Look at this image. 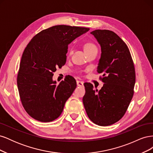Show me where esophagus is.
Masks as SVG:
<instances>
[{"mask_svg":"<svg viewBox=\"0 0 153 153\" xmlns=\"http://www.w3.org/2000/svg\"><path fill=\"white\" fill-rule=\"evenodd\" d=\"M76 84L78 86H80V87H82L84 86V82L80 81V80H77L76 81Z\"/></svg>","mask_w":153,"mask_h":153,"instance_id":"esophagus-1","label":"esophagus"}]
</instances>
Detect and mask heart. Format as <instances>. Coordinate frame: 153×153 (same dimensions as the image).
<instances>
[{"instance_id": "1", "label": "heart", "mask_w": 153, "mask_h": 153, "mask_svg": "<svg viewBox=\"0 0 153 153\" xmlns=\"http://www.w3.org/2000/svg\"><path fill=\"white\" fill-rule=\"evenodd\" d=\"M85 50L86 53H87V52H90V51H92V50H98V48H97L96 46L94 43H87L85 45ZM73 52V48H70V50H69V55L72 54Z\"/></svg>"}]
</instances>
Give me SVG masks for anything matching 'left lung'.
I'll use <instances>...</instances> for the list:
<instances>
[{
  "label": "left lung",
  "instance_id": "1",
  "mask_svg": "<svg viewBox=\"0 0 153 153\" xmlns=\"http://www.w3.org/2000/svg\"><path fill=\"white\" fill-rule=\"evenodd\" d=\"M91 34L101 47L97 71L103 74L104 84L98 91L91 83H84L83 103L91 121L99 126H109L123 117L131 102L135 67L127 45L115 32L95 30Z\"/></svg>",
  "mask_w": 153,
  "mask_h": 153
}]
</instances>
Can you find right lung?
Returning <instances> with one entry per match:
<instances>
[{
    "label": "right lung",
    "mask_w": 153,
    "mask_h": 153,
    "mask_svg": "<svg viewBox=\"0 0 153 153\" xmlns=\"http://www.w3.org/2000/svg\"><path fill=\"white\" fill-rule=\"evenodd\" d=\"M89 28L55 25L32 38L22 54L17 85L23 106L30 116L47 123L58 118L76 87L71 76L56 85L53 72L66 62L68 45Z\"/></svg>",
    "instance_id": "obj_1"
}]
</instances>
